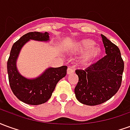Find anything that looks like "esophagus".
Returning a JSON list of instances; mask_svg holds the SVG:
<instances>
[{
	"instance_id": "1",
	"label": "esophagus",
	"mask_w": 130,
	"mask_h": 130,
	"mask_svg": "<svg viewBox=\"0 0 130 130\" xmlns=\"http://www.w3.org/2000/svg\"><path fill=\"white\" fill-rule=\"evenodd\" d=\"M74 70L73 68H72V67H68V70H67V73L68 74H70L74 73Z\"/></svg>"
}]
</instances>
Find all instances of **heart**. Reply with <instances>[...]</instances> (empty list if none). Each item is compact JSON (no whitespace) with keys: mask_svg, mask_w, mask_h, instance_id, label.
<instances>
[{"mask_svg":"<svg viewBox=\"0 0 130 130\" xmlns=\"http://www.w3.org/2000/svg\"><path fill=\"white\" fill-rule=\"evenodd\" d=\"M74 50L79 53H84L82 57L83 62L89 63L102 54L100 47L95 46V42L90 39H85L79 41L74 46Z\"/></svg>","mask_w":130,"mask_h":130,"instance_id":"1","label":"heart"}]
</instances>
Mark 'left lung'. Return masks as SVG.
<instances>
[{"label":"left lung","mask_w":130,"mask_h":130,"mask_svg":"<svg viewBox=\"0 0 130 130\" xmlns=\"http://www.w3.org/2000/svg\"><path fill=\"white\" fill-rule=\"evenodd\" d=\"M106 56L86 70H76L79 82L74 88L81 103L95 106L105 102L119 90L123 78L124 61L117 46L101 35Z\"/></svg>","instance_id":"left-lung-1"}]
</instances>
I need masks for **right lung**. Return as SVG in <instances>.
I'll return each mask as SVG.
<instances>
[{
    "label": "right lung",
    "mask_w": 130,
    "mask_h": 130,
    "mask_svg": "<svg viewBox=\"0 0 130 130\" xmlns=\"http://www.w3.org/2000/svg\"><path fill=\"white\" fill-rule=\"evenodd\" d=\"M48 32H30L14 43L7 60V73L11 90L19 100L31 105L45 103L51 98L57 83L67 74V66L49 68L35 79H27L19 74L16 60L21 47L29 40H48Z\"/></svg>",
    "instance_id": "1"
}]
</instances>
